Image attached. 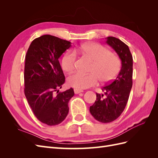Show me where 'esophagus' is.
Instances as JSON below:
<instances>
[{
  "mask_svg": "<svg viewBox=\"0 0 158 158\" xmlns=\"http://www.w3.org/2000/svg\"><path fill=\"white\" fill-rule=\"evenodd\" d=\"M74 93H75L76 94H79V93H82V92H84L83 90L80 89H74Z\"/></svg>",
  "mask_w": 158,
  "mask_h": 158,
  "instance_id": "1",
  "label": "esophagus"
}]
</instances>
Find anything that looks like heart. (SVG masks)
Segmentation results:
<instances>
[{"instance_id": "heart-1", "label": "heart", "mask_w": 158, "mask_h": 158, "mask_svg": "<svg viewBox=\"0 0 158 158\" xmlns=\"http://www.w3.org/2000/svg\"><path fill=\"white\" fill-rule=\"evenodd\" d=\"M75 52L93 60L89 70L91 73L84 74L76 72L68 77L69 84L76 89L94 86L98 79L101 82H108L114 79L121 70V63L118 57L101 45L84 44L76 47ZM76 63V54L68 51L62 58V68L66 72L72 71L75 68Z\"/></svg>"}]
</instances>
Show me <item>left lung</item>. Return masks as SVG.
Wrapping results in <instances>:
<instances>
[{"label":"left lung","instance_id":"left-lung-1","mask_svg":"<svg viewBox=\"0 0 158 158\" xmlns=\"http://www.w3.org/2000/svg\"><path fill=\"white\" fill-rule=\"evenodd\" d=\"M106 44L117 52L121 60V69L117 77L102 88L104 94H96V100L89 107L95 119L103 123H111L121 115L132 86L133 60L128 47L114 37H107Z\"/></svg>","mask_w":158,"mask_h":158}]
</instances>
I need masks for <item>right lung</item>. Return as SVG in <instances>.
Returning <instances> with one entry per match:
<instances>
[{"instance_id":"obj_1","label":"right lung","mask_w":158,"mask_h":158,"mask_svg":"<svg viewBox=\"0 0 158 158\" xmlns=\"http://www.w3.org/2000/svg\"><path fill=\"white\" fill-rule=\"evenodd\" d=\"M71 43L51 35L36 38L27 51L24 67V94L35 116L49 126L63 122L69 113L73 88L60 92L65 82L59 59Z\"/></svg>"}]
</instances>
